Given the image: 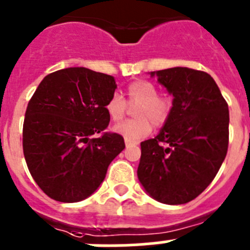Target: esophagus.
<instances>
[{
	"label": "esophagus",
	"mask_w": 250,
	"mask_h": 250,
	"mask_svg": "<svg viewBox=\"0 0 250 250\" xmlns=\"http://www.w3.org/2000/svg\"><path fill=\"white\" fill-rule=\"evenodd\" d=\"M125 145H126V147H129V146H134V145H136V143H134V141L126 140V139H125Z\"/></svg>",
	"instance_id": "obj_1"
}]
</instances>
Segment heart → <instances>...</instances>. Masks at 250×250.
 Segmentation results:
<instances>
[{
    "instance_id": "heart-1",
    "label": "heart",
    "mask_w": 250,
    "mask_h": 250,
    "mask_svg": "<svg viewBox=\"0 0 250 250\" xmlns=\"http://www.w3.org/2000/svg\"><path fill=\"white\" fill-rule=\"evenodd\" d=\"M126 95L130 105H138L134 110V115L138 119L115 126V131L126 140H140L151 132L152 125L160 127L169 120L173 109V99L170 95L158 94L155 83L147 80H136L127 86ZM105 110L114 123H119L125 118L127 105L120 95L114 94L106 103Z\"/></svg>"
}]
</instances>
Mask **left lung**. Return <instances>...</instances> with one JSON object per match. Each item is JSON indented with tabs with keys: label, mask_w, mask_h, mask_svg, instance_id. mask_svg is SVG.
<instances>
[{
	"label": "left lung",
	"mask_w": 250,
	"mask_h": 250,
	"mask_svg": "<svg viewBox=\"0 0 250 250\" xmlns=\"http://www.w3.org/2000/svg\"><path fill=\"white\" fill-rule=\"evenodd\" d=\"M174 96L169 120L141 143L138 178L164 204L191 202L213 182L229 143V110L213 77L173 67L150 72Z\"/></svg>",
	"instance_id": "8db88e82"
}]
</instances>
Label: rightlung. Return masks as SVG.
I'll list each match as a JSON object with an SVG mask.
<instances>
[{
    "instance_id": "1",
    "label": "right lung",
    "mask_w": 250,
    "mask_h": 250,
    "mask_svg": "<svg viewBox=\"0 0 250 250\" xmlns=\"http://www.w3.org/2000/svg\"><path fill=\"white\" fill-rule=\"evenodd\" d=\"M116 89L110 75L68 67L43 77L27 105L22 146L31 175L51 199L76 203L91 195L124 138L105 132V105ZM95 133L99 138L91 139Z\"/></svg>"
}]
</instances>
